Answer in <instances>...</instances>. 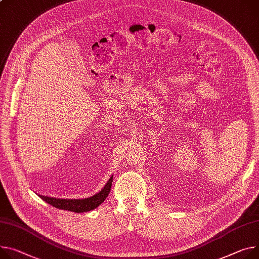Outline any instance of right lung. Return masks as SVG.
Returning a JSON list of instances; mask_svg holds the SVG:
<instances>
[{
	"instance_id": "obj_1",
	"label": "right lung",
	"mask_w": 259,
	"mask_h": 259,
	"mask_svg": "<svg viewBox=\"0 0 259 259\" xmlns=\"http://www.w3.org/2000/svg\"><path fill=\"white\" fill-rule=\"evenodd\" d=\"M113 182V175L110 177L108 183L105 185L103 190L98 192L97 194L93 195L92 197L85 198V199H60V198H54V197H48L38 195L44 201L49 203L50 205L64 209L69 210L73 212H86L89 210H92L96 208L98 205H101L108 197Z\"/></svg>"
}]
</instances>
